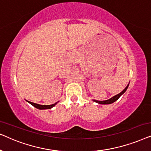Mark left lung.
<instances>
[{"label":"left lung","mask_w":151,"mask_h":151,"mask_svg":"<svg viewBox=\"0 0 151 151\" xmlns=\"http://www.w3.org/2000/svg\"><path fill=\"white\" fill-rule=\"evenodd\" d=\"M128 86H129V84H128L127 87H126V88H124V90L122 91L121 93H119V94L116 95V96H113V98H110V99H109V100H104V101H98V100H94L93 101H94V102H97V103H99V104H111V103L114 102H115V101H116V100H118L119 97H120V96H122V94L124 93V92L126 91H127V88H128Z\"/></svg>","instance_id":"left-lung-1"}]
</instances>
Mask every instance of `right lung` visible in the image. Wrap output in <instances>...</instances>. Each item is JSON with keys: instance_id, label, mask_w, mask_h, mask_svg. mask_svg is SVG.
<instances>
[{"instance_id": "1", "label": "right lung", "mask_w": 151, "mask_h": 151, "mask_svg": "<svg viewBox=\"0 0 151 151\" xmlns=\"http://www.w3.org/2000/svg\"><path fill=\"white\" fill-rule=\"evenodd\" d=\"M27 102L29 103V104H32V106H34V107H36V108L38 109H49L52 108L53 106H54L55 105L57 104V102H56V103H55V104H51V105H40V104H36V103L29 102V101H27Z\"/></svg>"}]
</instances>
